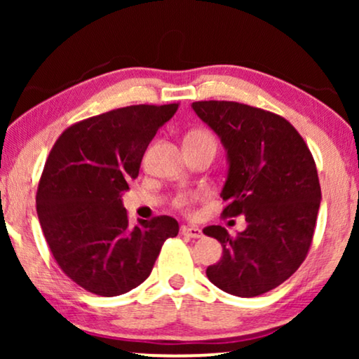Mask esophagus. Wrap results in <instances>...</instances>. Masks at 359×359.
<instances>
[{
    "label": "esophagus",
    "mask_w": 359,
    "mask_h": 359,
    "mask_svg": "<svg viewBox=\"0 0 359 359\" xmlns=\"http://www.w3.org/2000/svg\"><path fill=\"white\" fill-rule=\"evenodd\" d=\"M181 233L186 235V237H189V238L203 237V230H201L199 227H189V225H183V227H181Z\"/></svg>",
    "instance_id": "esophagus-1"
}]
</instances>
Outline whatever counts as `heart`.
Returning a JSON list of instances; mask_svg holds the SVG:
<instances>
[{
    "instance_id": "obj_1",
    "label": "heart",
    "mask_w": 359,
    "mask_h": 359,
    "mask_svg": "<svg viewBox=\"0 0 359 359\" xmlns=\"http://www.w3.org/2000/svg\"><path fill=\"white\" fill-rule=\"evenodd\" d=\"M186 139H201V140H215L214 135L210 134L209 130L205 129H196L193 132H189L188 137ZM199 199V194L198 193H186V194H181L178 198L175 199L173 205L176 209L183 210V212H191V209H193V205L196 204V201Z\"/></svg>"
}]
</instances>
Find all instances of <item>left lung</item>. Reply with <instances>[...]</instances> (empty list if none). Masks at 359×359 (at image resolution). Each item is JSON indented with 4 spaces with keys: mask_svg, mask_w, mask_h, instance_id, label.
<instances>
[{
    "mask_svg": "<svg viewBox=\"0 0 359 359\" xmlns=\"http://www.w3.org/2000/svg\"><path fill=\"white\" fill-rule=\"evenodd\" d=\"M193 109L220 137L229 156L224 217L243 214V232L220 225L204 233L222 245L209 281L240 297H255L291 278L311 250L320 183L309 147L291 122L235 101H196Z\"/></svg>",
    "mask_w": 359,
    "mask_h": 359,
    "instance_id": "left-lung-1",
    "label": "left lung"
}]
</instances>
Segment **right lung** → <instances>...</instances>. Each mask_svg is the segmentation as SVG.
<instances>
[{
    "mask_svg": "<svg viewBox=\"0 0 359 359\" xmlns=\"http://www.w3.org/2000/svg\"><path fill=\"white\" fill-rule=\"evenodd\" d=\"M178 106L135 104L88 117L67 127L47 156L36 194L43 237L62 271L88 292L112 297L137 287L166 238L178 235L170 215L129 227L121 201Z\"/></svg>",
    "mask_w": 359,
    "mask_h": 359,
    "instance_id": "1",
    "label": "right lung"
}]
</instances>
